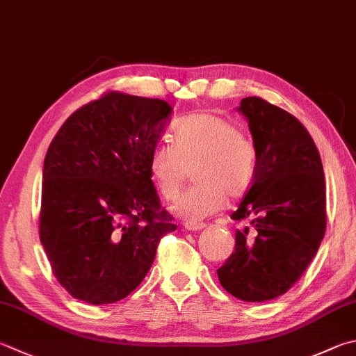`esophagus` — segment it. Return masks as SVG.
<instances>
[{
  "label": "esophagus",
  "mask_w": 356,
  "mask_h": 356,
  "mask_svg": "<svg viewBox=\"0 0 356 356\" xmlns=\"http://www.w3.org/2000/svg\"><path fill=\"white\" fill-rule=\"evenodd\" d=\"M185 229L190 230V232H199V230L205 229V224L204 222H186Z\"/></svg>",
  "instance_id": "34e87169"
}]
</instances>
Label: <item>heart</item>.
Masks as SVG:
<instances>
[{
	"instance_id": "b5f03b06",
	"label": "heart",
	"mask_w": 356,
	"mask_h": 356,
	"mask_svg": "<svg viewBox=\"0 0 356 356\" xmlns=\"http://www.w3.org/2000/svg\"><path fill=\"white\" fill-rule=\"evenodd\" d=\"M193 168L196 186L174 202L172 211L197 222L221 210L225 196L240 199L252 188L258 168L257 146L222 116L193 113L176 122L172 143L161 141L152 147L147 171L159 195L172 200Z\"/></svg>"
}]
</instances>
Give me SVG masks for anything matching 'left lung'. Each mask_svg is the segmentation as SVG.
I'll use <instances>...</instances> for the list:
<instances>
[{
	"label": "left lung",
	"instance_id": "obj_1",
	"mask_svg": "<svg viewBox=\"0 0 356 356\" xmlns=\"http://www.w3.org/2000/svg\"><path fill=\"white\" fill-rule=\"evenodd\" d=\"M249 122L258 168L252 188L232 218L249 219L236 230L235 250L219 268L222 288L244 302L285 294L300 279L325 234V179L321 156L302 122L257 96L238 107Z\"/></svg>",
	"mask_w": 356,
	"mask_h": 356
}]
</instances>
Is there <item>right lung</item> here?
Segmentation results:
<instances>
[{
  "mask_svg": "<svg viewBox=\"0 0 356 356\" xmlns=\"http://www.w3.org/2000/svg\"><path fill=\"white\" fill-rule=\"evenodd\" d=\"M166 101L111 92L63 122L43 163L40 241L77 300L124 299L176 230L161 209L147 159L170 121Z\"/></svg>",
  "mask_w": 356,
  "mask_h": 356,
  "instance_id": "right-lung-1",
  "label": "right lung"
}]
</instances>
